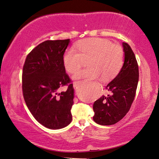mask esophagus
Masks as SVG:
<instances>
[{"label": "esophagus", "mask_w": 159, "mask_h": 159, "mask_svg": "<svg viewBox=\"0 0 159 159\" xmlns=\"http://www.w3.org/2000/svg\"><path fill=\"white\" fill-rule=\"evenodd\" d=\"M76 83H74V87H76Z\"/></svg>", "instance_id": "34e87169"}]
</instances>
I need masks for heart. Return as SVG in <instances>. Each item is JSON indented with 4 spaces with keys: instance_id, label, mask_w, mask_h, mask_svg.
<instances>
[{
    "instance_id": "b5f03b06",
    "label": "heart",
    "mask_w": 159,
    "mask_h": 159,
    "mask_svg": "<svg viewBox=\"0 0 159 159\" xmlns=\"http://www.w3.org/2000/svg\"><path fill=\"white\" fill-rule=\"evenodd\" d=\"M76 48L71 47L64 53L63 66L69 73H74L81 66L84 59H89V67L80 70L74 74V79H83L91 82L114 77L120 72L124 63V51L120 46L109 40L92 38L80 42Z\"/></svg>"
}]
</instances>
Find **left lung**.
Wrapping results in <instances>:
<instances>
[{"mask_svg": "<svg viewBox=\"0 0 159 159\" xmlns=\"http://www.w3.org/2000/svg\"><path fill=\"white\" fill-rule=\"evenodd\" d=\"M124 61L116 78L106 86L111 93L93 103L96 123L109 126L118 122L126 116L133 103L139 81V67L135 55L127 43L123 42Z\"/></svg>", "mask_w": 159, "mask_h": 159, "instance_id": "obj_1", "label": "left lung"}]
</instances>
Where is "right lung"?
<instances>
[{"instance_id":"obj_1","label":"right lung","mask_w":159,"mask_h":159,"mask_svg":"<svg viewBox=\"0 0 159 159\" xmlns=\"http://www.w3.org/2000/svg\"><path fill=\"white\" fill-rule=\"evenodd\" d=\"M70 39L47 40L27 55L22 71V92L35 119L50 129H60L72 120L74 88L63 66V57ZM68 85L66 92L58 90Z\"/></svg>"}]
</instances>
